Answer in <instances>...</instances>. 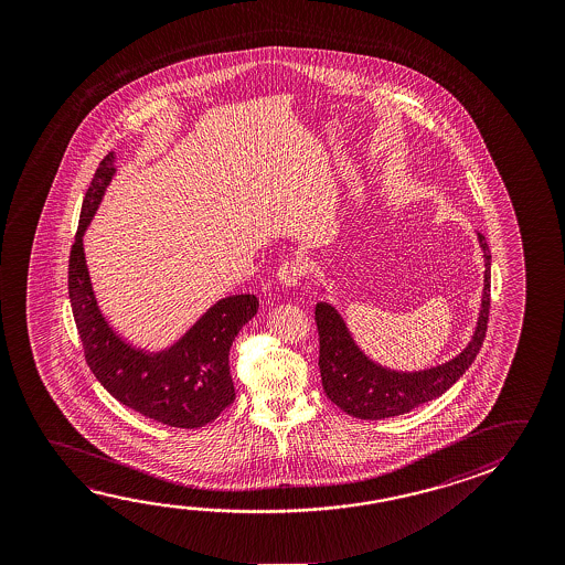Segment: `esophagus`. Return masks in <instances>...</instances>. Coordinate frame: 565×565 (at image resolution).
Wrapping results in <instances>:
<instances>
[{
    "label": "esophagus",
    "mask_w": 565,
    "mask_h": 565,
    "mask_svg": "<svg viewBox=\"0 0 565 565\" xmlns=\"http://www.w3.org/2000/svg\"><path fill=\"white\" fill-rule=\"evenodd\" d=\"M306 271V264L301 259H287L278 269L279 284H284L286 287L299 286Z\"/></svg>",
    "instance_id": "esophagus-1"
}]
</instances>
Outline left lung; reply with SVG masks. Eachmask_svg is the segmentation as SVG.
<instances>
[{"mask_svg": "<svg viewBox=\"0 0 565 565\" xmlns=\"http://www.w3.org/2000/svg\"><path fill=\"white\" fill-rule=\"evenodd\" d=\"M484 256V289L481 313L472 339L461 354L445 364L419 372L390 371L371 361L354 342L341 315L329 303H317L315 323L319 331V369L324 394L349 416L384 419L402 416L409 409L439 398L451 388L481 351L490 309V250L481 232Z\"/></svg>", "mask_w": 565, "mask_h": 565, "instance_id": "left-lung-1", "label": "left lung"}]
</instances>
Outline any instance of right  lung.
Returning a JSON list of instances; mask_svg holds the SVG:
<instances>
[{"mask_svg": "<svg viewBox=\"0 0 565 565\" xmlns=\"http://www.w3.org/2000/svg\"><path fill=\"white\" fill-rule=\"evenodd\" d=\"M114 161L111 151L84 194L68 259V297L84 359L104 388L141 416L181 429L206 426L236 398L228 354L236 334L258 311V297L242 294L216 301L166 351L134 349L116 334L94 297L83 246L84 232L116 173Z\"/></svg>", "mask_w": 565, "mask_h": 565, "instance_id": "obj_1", "label": "right lung"}]
</instances>
